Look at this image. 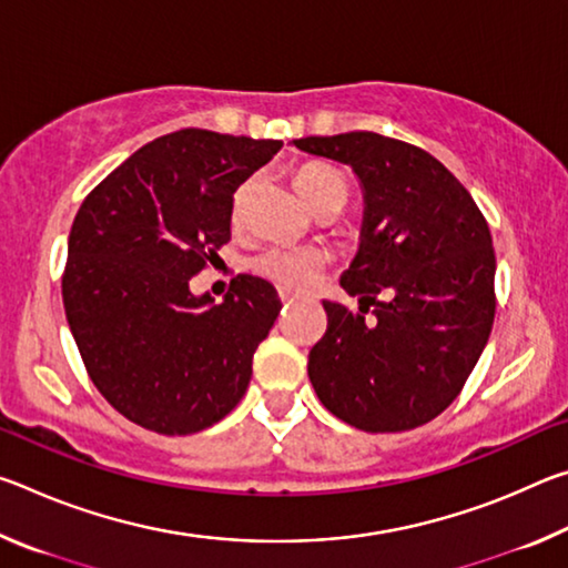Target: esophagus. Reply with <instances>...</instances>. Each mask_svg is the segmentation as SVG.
<instances>
[{"label": "esophagus", "mask_w": 568, "mask_h": 568, "mask_svg": "<svg viewBox=\"0 0 568 568\" xmlns=\"http://www.w3.org/2000/svg\"><path fill=\"white\" fill-rule=\"evenodd\" d=\"M281 301H283V303H293L295 295H293L291 291H285V287H281Z\"/></svg>", "instance_id": "1"}]
</instances>
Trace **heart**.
Here are the masks:
<instances>
[{"label": "heart", "instance_id": "b5f03b06", "mask_svg": "<svg viewBox=\"0 0 568 568\" xmlns=\"http://www.w3.org/2000/svg\"><path fill=\"white\" fill-rule=\"evenodd\" d=\"M295 187L311 210L318 207L323 200H345V180L328 165L301 168L295 172ZM323 265L325 253L318 247H271L255 261L257 273L293 291H305L318 277Z\"/></svg>", "mask_w": 568, "mask_h": 568}]
</instances>
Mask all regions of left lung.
Returning <instances> with one entry per match:
<instances>
[{
	"label": "left lung",
	"instance_id": "obj_1",
	"mask_svg": "<svg viewBox=\"0 0 568 568\" xmlns=\"http://www.w3.org/2000/svg\"><path fill=\"white\" fill-rule=\"evenodd\" d=\"M291 145L348 165L363 192L358 253L341 275L358 311L323 301L328 331L307 355L313 388L333 416L368 434L423 426L454 403L491 335L486 220L468 190L408 142L345 132Z\"/></svg>",
	"mask_w": 568,
	"mask_h": 568
}]
</instances>
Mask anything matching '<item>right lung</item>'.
<instances>
[{
  "mask_svg": "<svg viewBox=\"0 0 568 568\" xmlns=\"http://www.w3.org/2000/svg\"><path fill=\"white\" fill-rule=\"evenodd\" d=\"M281 140L178 130L110 172L67 240L62 301L90 378L114 410L165 436L213 426L245 396L275 287L237 275L223 303L190 277L230 240L233 195Z\"/></svg>",
  "mask_w": 568,
  "mask_h": 568,
  "instance_id": "right-lung-1",
  "label": "right lung"
}]
</instances>
